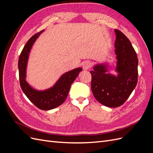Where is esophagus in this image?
<instances>
[{
	"label": "esophagus",
	"instance_id": "esophagus-1",
	"mask_svg": "<svg viewBox=\"0 0 153 153\" xmlns=\"http://www.w3.org/2000/svg\"><path fill=\"white\" fill-rule=\"evenodd\" d=\"M91 66V62L89 61H85L82 63V68L84 70H88Z\"/></svg>",
	"mask_w": 153,
	"mask_h": 153
}]
</instances>
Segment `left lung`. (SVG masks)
I'll list each match as a JSON object with an SVG mask.
<instances>
[{
    "instance_id": "8db88e82",
    "label": "left lung",
    "mask_w": 153,
    "mask_h": 153,
    "mask_svg": "<svg viewBox=\"0 0 153 153\" xmlns=\"http://www.w3.org/2000/svg\"><path fill=\"white\" fill-rule=\"evenodd\" d=\"M116 39L115 53L117 76L108 73L107 62L97 64L91 71V89L100 103L110 108L117 107L127 100L135 89L138 80V58L127 37L115 29Z\"/></svg>"
}]
</instances>
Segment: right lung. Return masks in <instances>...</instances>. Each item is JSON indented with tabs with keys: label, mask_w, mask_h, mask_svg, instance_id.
Masks as SVG:
<instances>
[{
	"label": "right lung",
	"mask_w": 153,
	"mask_h": 153,
	"mask_svg": "<svg viewBox=\"0 0 153 153\" xmlns=\"http://www.w3.org/2000/svg\"><path fill=\"white\" fill-rule=\"evenodd\" d=\"M43 30L34 35L27 41L18 60V71L22 89L28 99L38 108L49 110L55 108L65 101L71 84L82 70L77 68L64 73L49 89L39 91L31 87L26 80L27 66L29 53L33 44Z\"/></svg>",
	"instance_id": "obj_1"
}]
</instances>
